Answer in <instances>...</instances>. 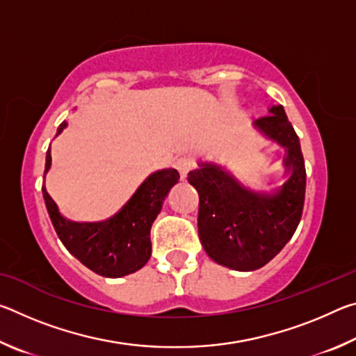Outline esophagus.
<instances>
[{
    "label": "esophagus",
    "instance_id": "obj_1",
    "mask_svg": "<svg viewBox=\"0 0 356 356\" xmlns=\"http://www.w3.org/2000/svg\"><path fill=\"white\" fill-rule=\"evenodd\" d=\"M176 168L180 172V177L186 179V176H188V174L196 168V161L193 160L191 156H182V159H179L176 161Z\"/></svg>",
    "mask_w": 356,
    "mask_h": 356
}]
</instances>
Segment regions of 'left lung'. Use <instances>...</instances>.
I'll list each match as a JSON object with an SVG mask.
<instances>
[{
	"label": "left lung",
	"mask_w": 356,
	"mask_h": 356,
	"mask_svg": "<svg viewBox=\"0 0 356 356\" xmlns=\"http://www.w3.org/2000/svg\"><path fill=\"white\" fill-rule=\"evenodd\" d=\"M256 120V127L287 149L291 177L275 195H257L215 165L188 174L200 195L197 236L210 259L238 272L264 267L284 248L301 220L306 170L298 135L282 105Z\"/></svg>",
	"instance_id": "left-lung-1"
}]
</instances>
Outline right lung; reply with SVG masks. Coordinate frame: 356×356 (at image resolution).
<instances>
[{
	"label": "right lung",
	"instance_id": "right-lung-1",
	"mask_svg": "<svg viewBox=\"0 0 356 356\" xmlns=\"http://www.w3.org/2000/svg\"><path fill=\"white\" fill-rule=\"evenodd\" d=\"M58 127L59 135L65 127ZM51 155L47 150L45 172L50 170ZM44 172V174H45ZM180 179L176 170H161L144 180L119 213L100 222H75L58 212L55 201L42 186L44 201L59 240L78 261L97 275L120 278L140 270L149 261L150 227L160 213L168 191Z\"/></svg>",
	"mask_w": 356,
	"mask_h": 356
}]
</instances>
